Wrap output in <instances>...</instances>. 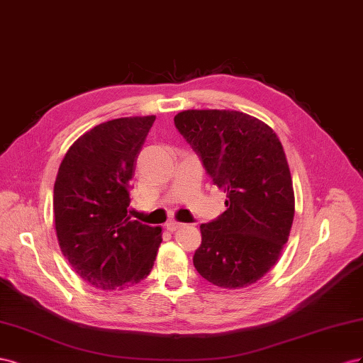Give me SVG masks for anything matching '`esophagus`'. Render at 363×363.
I'll return each mask as SVG.
<instances>
[{
	"mask_svg": "<svg viewBox=\"0 0 363 363\" xmlns=\"http://www.w3.org/2000/svg\"><path fill=\"white\" fill-rule=\"evenodd\" d=\"M181 226H184V223L176 222V220H170V222H167V225H165V228H167V230H169L170 233L176 231V230H178V228H181Z\"/></svg>",
	"mask_w": 363,
	"mask_h": 363,
	"instance_id": "34e87169",
	"label": "esophagus"
}]
</instances>
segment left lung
Returning <instances> with one entry per match:
<instances>
[{"instance_id": "8db88e82", "label": "left lung", "mask_w": 363, "mask_h": 363, "mask_svg": "<svg viewBox=\"0 0 363 363\" xmlns=\"http://www.w3.org/2000/svg\"><path fill=\"white\" fill-rule=\"evenodd\" d=\"M174 126L226 193V211L201 225L196 271L225 289L258 281L281 255L295 214L292 176L277 133L247 113L219 109L182 111Z\"/></svg>"}]
</instances>
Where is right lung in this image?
<instances>
[{
    "label": "right lung",
    "instance_id": "add662e5",
    "mask_svg": "<svg viewBox=\"0 0 363 363\" xmlns=\"http://www.w3.org/2000/svg\"><path fill=\"white\" fill-rule=\"evenodd\" d=\"M155 116L116 118L68 149L55 182L57 242L74 272L101 291L146 278L162 242L161 228L130 220V181Z\"/></svg>",
    "mask_w": 363,
    "mask_h": 363
}]
</instances>
